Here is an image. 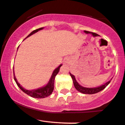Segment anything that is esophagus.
<instances>
[{"label": "esophagus", "mask_w": 125, "mask_h": 125, "mask_svg": "<svg viewBox=\"0 0 125 125\" xmlns=\"http://www.w3.org/2000/svg\"><path fill=\"white\" fill-rule=\"evenodd\" d=\"M66 62H67V63H69V60H67Z\"/></svg>", "instance_id": "34e87169"}]
</instances>
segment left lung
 Instances as JSON below:
<instances>
[{
  "instance_id": "obj_1",
  "label": "left lung",
  "mask_w": 125,
  "mask_h": 125,
  "mask_svg": "<svg viewBox=\"0 0 125 125\" xmlns=\"http://www.w3.org/2000/svg\"><path fill=\"white\" fill-rule=\"evenodd\" d=\"M84 32L86 33V34H91L94 37H96V36H99V35L95 32H89V31H84ZM70 75L71 76L72 79L73 80V85H74V87H75V89L77 90L79 92L81 93H83V94H95V93H97L99 92H100L102 90H103L106 87L107 85L110 83L111 81V79L110 81H109L108 82H106L105 83L103 84V85H100V86L98 87H83L82 85H81L77 82L76 81V79L75 77V76L73 75L70 72Z\"/></svg>"
}]
</instances>
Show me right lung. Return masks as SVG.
I'll use <instances>...</instances> for the list:
<instances>
[{
  "instance_id": "obj_1",
  "label": "right lung",
  "mask_w": 125,
  "mask_h": 125,
  "mask_svg": "<svg viewBox=\"0 0 125 125\" xmlns=\"http://www.w3.org/2000/svg\"><path fill=\"white\" fill-rule=\"evenodd\" d=\"M44 28H39V29H37V30H34L33 31L30 33L28 36L25 39H26L27 38L30 37V36L32 35L33 34L37 32L38 31H40V30H43ZM24 39V40H25ZM18 49V48H17ZM62 65V64H60L59 66H58L56 69H55L54 70V71L53 72V73H52V76H51L50 79V81H48V83L46 85H45L44 86L42 87H40L38 89H32V90H28L24 88L23 87H22V85H20V83L17 82V79H16V77H15L14 72V80L16 81V83H17V86L19 87L23 91L24 93H26L28 95H30L31 97H34V98H44V97H46L48 96H49L50 95L52 94V93H53V91L54 89V81H55V78L56 77V75L58 74V72H59L60 69V67Z\"/></svg>"
}]
</instances>
